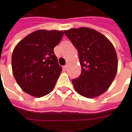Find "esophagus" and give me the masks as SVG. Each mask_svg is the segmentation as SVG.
I'll return each mask as SVG.
<instances>
[{"instance_id":"1","label":"esophagus","mask_w":132,"mask_h":132,"mask_svg":"<svg viewBox=\"0 0 132 132\" xmlns=\"http://www.w3.org/2000/svg\"><path fill=\"white\" fill-rule=\"evenodd\" d=\"M67 68H68V64H66V66H64V70H66V69H67Z\"/></svg>"}]
</instances>
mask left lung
<instances>
[{"label":"left lung","mask_w":132,"mask_h":132,"mask_svg":"<svg viewBox=\"0 0 132 132\" xmlns=\"http://www.w3.org/2000/svg\"><path fill=\"white\" fill-rule=\"evenodd\" d=\"M64 34L78 51L81 74L72 79L75 90L86 98H92L106 91L118 70L116 50L108 38L88 27L65 30Z\"/></svg>","instance_id":"left-lung-1"}]
</instances>
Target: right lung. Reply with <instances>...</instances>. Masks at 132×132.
<instances>
[{
	"label": "right lung",
	"mask_w": 132,
	"mask_h": 132,
	"mask_svg": "<svg viewBox=\"0 0 132 132\" xmlns=\"http://www.w3.org/2000/svg\"><path fill=\"white\" fill-rule=\"evenodd\" d=\"M63 36V31L38 30L15 46L11 57L12 72L24 92L39 98L53 90L62 71L53 48Z\"/></svg>",
	"instance_id": "right-lung-1"
}]
</instances>
